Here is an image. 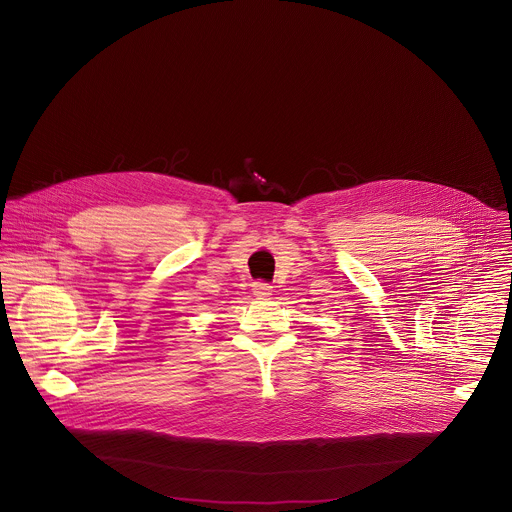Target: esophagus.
<instances>
[{"instance_id":"34e87169","label":"esophagus","mask_w":512,"mask_h":512,"mask_svg":"<svg viewBox=\"0 0 512 512\" xmlns=\"http://www.w3.org/2000/svg\"><path fill=\"white\" fill-rule=\"evenodd\" d=\"M252 290H254V296H256L258 300H268V298L272 296V286H270V284H264V282H256V284L252 286Z\"/></svg>"}]
</instances>
